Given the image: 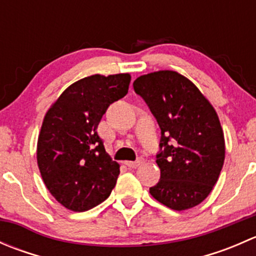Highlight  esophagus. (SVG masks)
<instances>
[{"mask_svg": "<svg viewBox=\"0 0 256 256\" xmlns=\"http://www.w3.org/2000/svg\"><path fill=\"white\" fill-rule=\"evenodd\" d=\"M142 158H138L136 161H126L125 164L128 167V168H136V167L140 166L142 164Z\"/></svg>", "mask_w": 256, "mask_h": 256, "instance_id": "obj_1", "label": "esophagus"}]
</instances>
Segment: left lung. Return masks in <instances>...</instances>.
Instances as JSON below:
<instances>
[{"instance_id":"obj_1","label":"left lung","mask_w":256,"mask_h":256,"mask_svg":"<svg viewBox=\"0 0 256 256\" xmlns=\"http://www.w3.org/2000/svg\"><path fill=\"white\" fill-rule=\"evenodd\" d=\"M134 89L161 128L156 154L161 177L150 193L174 210L196 207L212 192L226 157L216 110L190 79L174 70L138 76Z\"/></svg>"}]
</instances>
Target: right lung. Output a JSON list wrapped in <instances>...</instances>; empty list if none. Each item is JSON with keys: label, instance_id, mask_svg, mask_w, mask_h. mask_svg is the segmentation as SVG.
Returning <instances> with one entry per match:
<instances>
[{"label": "right lung", "instance_id": "obj_1", "mask_svg": "<svg viewBox=\"0 0 256 256\" xmlns=\"http://www.w3.org/2000/svg\"><path fill=\"white\" fill-rule=\"evenodd\" d=\"M130 74L86 76L66 88L49 108L40 128L37 162L50 194L73 212L104 202L115 187L120 164L96 132L108 108L125 96Z\"/></svg>", "mask_w": 256, "mask_h": 256}]
</instances>
